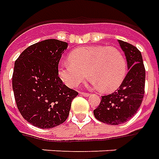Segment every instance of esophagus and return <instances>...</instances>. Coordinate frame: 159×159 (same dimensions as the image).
Instances as JSON below:
<instances>
[{"label":"esophagus","mask_w":159,"mask_h":159,"mask_svg":"<svg viewBox=\"0 0 159 159\" xmlns=\"http://www.w3.org/2000/svg\"><path fill=\"white\" fill-rule=\"evenodd\" d=\"M80 94L83 95V96H90V95H91V93H86V92H81L80 93Z\"/></svg>","instance_id":"1"}]
</instances>
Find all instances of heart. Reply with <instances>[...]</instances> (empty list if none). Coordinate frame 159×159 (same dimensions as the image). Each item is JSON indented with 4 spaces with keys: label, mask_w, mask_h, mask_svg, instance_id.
I'll return each mask as SVG.
<instances>
[{
    "label": "heart",
    "mask_w": 159,
    "mask_h": 159,
    "mask_svg": "<svg viewBox=\"0 0 159 159\" xmlns=\"http://www.w3.org/2000/svg\"><path fill=\"white\" fill-rule=\"evenodd\" d=\"M69 62L58 66V76L66 86L75 87L89 77L104 92L121 86L127 73V61L121 51L107 45L81 47L69 54Z\"/></svg>",
    "instance_id": "b5f03b06"
}]
</instances>
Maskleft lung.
<instances>
[{
    "mask_svg": "<svg viewBox=\"0 0 159 159\" xmlns=\"http://www.w3.org/2000/svg\"><path fill=\"white\" fill-rule=\"evenodd\" d=\"M118 43L126 56L129 72L116 91L102 96L93 110L97 120L110 125L122 124L135 116L141 106L145 87V68L140 51L129 43Z\"/></svg>",
    "mask_w": 159,
    "mask_h": 159,
    "instance_id": "obj_1",
    "label": "left lung"
}]
</instances>
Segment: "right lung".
Listing matches in <instances>:
<instances>
[{"instance_id":"obj_1","label":"right lung","mask_w":159,"mask_h":159,"mask_svg":"<svg viewBox=\"0 0 159 159\" xmlns=\"http://www.w3.org/2000/svg\"><path fill=\"white\" fill-rule=\"evenodd\" d=\"M67 43L46 39L29 46L15 62L12 87L22 116L34 126L51 129L66 122L78 92L66 87L57 68Z\"/></svg>"}]
</instances>
